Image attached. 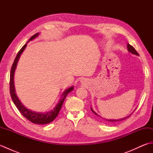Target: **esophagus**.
Masks as SVG:
<instances>
[{"mask_svg":"<svg viewBox=\"0 0 153 153\" xmlns=\"http://www.w3.org/2000/svg\"><path fill=\"white\" fill-rule=\"evenodd\" d=\"M86 79H82V80H81V83H82L83 84H85V83H86Z\"/></svg>","mask_w":153,"mask_h":153,"instance_id":"obj_1","label":"esophagus"}]
</instances>
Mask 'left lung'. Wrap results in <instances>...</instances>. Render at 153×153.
I'll return each mask as SVG.
<instances>
[{"mask_svg": "<svg viewBox=\"0 0 153 153\" xmlns=\"http://www.w3.org/2000/svg\"><path fill=\"white\" fill-rule=\"evenodd\" d=\"M127 48H128V51L129 52V53H132V54H135V55H139V54L137 53V52L135 51V48L133 47L131 45H129V43H128V45H127ZM91 111L95 114V115H97V116H99V117H100V118H103L104 120H105L106 121H107L108 122H112V123H113V122H119V121H122V120H125V119H126V118H129V116H130V115L131 114H129V116H128L127 117H125V118H120V119H117V120H114V119H106V118H102V117H101L100 116H99L98 114H97V112H95V111H94V110H93V108H91Z\"/></svg>", "mask_w": 153, "mask_h": 153, "instance_id": "obj_1", "label": "left lung"}]
</instances>
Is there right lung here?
<instances>
[{"mask_svg": "<svg viewBox=\"0 0 153 153\" xmlns=\"http://www.w3.org/2000/svg\"><path fill=\"white\" fill-rule=\"evenodd\" d=\"M39 33H37L35 35H33V36L30 39V41H29L33 40L34 39L37 37L39 36ZM27 43H26V44L24 45L20 49V51L18 52L17 56H16L15 60L14 61V63L12 64L11 71H10V92L11 98L12 99L13 102L14 103V105H16V107H17V108L18 109L19 111L20 112V113L23 116L25 117V118H26L28 120H30V122H31L33 123H37V124H47V123L53 122V120L56 118L58 113L60 112L61 107L63 105V102L64 101L65 99H66L68 94L70 93L71 91H73L74 86H71L64 91L63 93L62 94L60 99L59 100V101H58V102L57 103V105L53 108V110H51V111H48L47 112H35V111H33V110H31L30 109L27 108L26 107L23 105L16 93L14 79L15 70H16V66H17L18 60L19 59V58H20V56L22 55V53L25 50V48H26Z\"/></svg>", "mask_w": 153, "mask_h": 153, "instance_id": "obj_1", "label": "right lung"}]
</instances>
